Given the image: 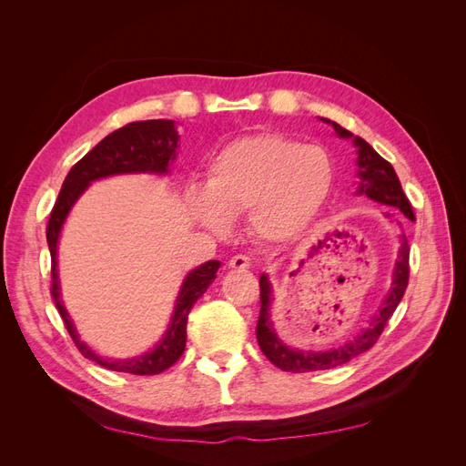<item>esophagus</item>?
I'll return each instance as SVG.
<instances>
[{
	"mask_svg": "<svg viewBox=\"0 0 466 466\" xmlns=\"http://www.w3.org/2000/svg\"><path fill=\"white\" fill-rule=\"evenodd\" d=\"M248 266H250V258L245 255H235L229 258V268H233V270H245Z\"/></svg>",
	"mask_w": 466,
	"mask_h": 466,
	"instance_id": "34e87169",
	"label": "esophagus"
}]
</instances>
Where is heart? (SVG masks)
Masks as SVG:
<instances>
[{
  "mask_svg": "<svg viewBox=\"0 0 466 466\" xmlns=\"http://www.w3.org/2000/svg\"><path fill=\"white\" fill-rule=\"evenodd\" d=\"M334 163L322 146L266 132L238 137L208 165L206 190L190 194V211L208 229L225 233L231 216L247 214L262 241L301 233L332 188Z\"/></svg>",
  "mask_w": 466,
  "mask_h": 466,
  "instance_id": "b5f03b06",
  "label": "heart"
}]
</instances>
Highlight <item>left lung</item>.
<instances>
[{
    "instance_id": "1",
    "label": "left lung",
    "mask_w": 466,
    "mask_h": 466,
    "mask_svg": "<svg viewBox=\"0 0 466 466\" xmlns=\"http://www.w3.org/2000/svg\"><path fill=\"white\" fill-rule=\"evenodd\" d=\"M334 126L336 134L340 137H351L354 139V146L358 147V177H360V190L358 194H365L368 198L399 208L408 219L414 218L412 204L408 202L406 194L400 187V180L394 173V168L389 161H385L380 155L365 142L361 137H354L351 132L342 128L340 124L330 122ZM408 255H410V247H408L406 237H402V247L399 250V260L394 264V274H392V284L387 293L383 305L379 307V311L373 315L370 327L361 330L354 340L346 342L344 346H338L327 351H301V350H291L284 342L279 340L272 322H270V303H272V288L268 276H260V315L257 324V340L262 350V354L270 360L276 368L291 371V373H307V371H319V370H330L338 368V365L348 363L356 356L368 351L377 340L380 332H383L385 324L392 317L394 309L399 307L402 295L408 286V278H410V264H408Z\"/></svg>"
}]
</instances>
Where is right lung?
I'll use <instances>...</instances> for the list:
<instances>
[{"label": "right lung", "instance_id": "right-lung-1", "mask_svg": "<svg viewBox=\"0 0 466 466\" xmlns=\"http://www.w3.org/2000/svg\"><path fill=\"white\" fill-rule=\"evenodd\" d=\"M178 144V134L175 130L173 120H144V122H130L122 128L108 134L103 142H98L83 159H79L72 171L67 173L62 190L56 200L48 228H46V241L52 257V299L56 309L66 324V329L76 342L77 350L91 361H96L101 368L110 371H122L132 375H157L171 368L173 363L182 356L187 346V322L192 305L198 301L204 291L209 288L211 281L216 279V272L219 268L218 260H209L192 270L185 284L180 288L178 299L175 305V313L171 324L163 336V340L155 346L149 354H144L132 360H108L95 354V351L79 340V336L74 329V322L69 320V315L60 299V284H58V262H56V248H58V237L62 225L74 208L76 200L83 194L93 180L105 178L110 175H124V173H167L168 163L175 159V151Z\"/></svg>", "mask_w": 466, "mask_h": 466}]
</instances>
